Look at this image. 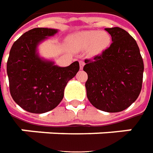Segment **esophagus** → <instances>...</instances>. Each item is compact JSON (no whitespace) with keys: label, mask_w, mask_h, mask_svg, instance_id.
Listing matches in <instances>:
<instances>
[{"label":"esophagus","mask_w":153,"mask_h":153,"mask_svg":"<svg viewBox=\"0 0 153 153\" xmlns=\"http://www.w3.org/2000/svg\"><path fill=\"white\" fill-rule=\"evenodd\" d=\"M79 64H80V68H81V69H82V68H83L84 65H85V62L82 61V60H80V61H79Z\"/></svg>","instance_id":"obj_1"}]
</instances>
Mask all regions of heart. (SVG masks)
<instances>
[{"mask_svg": "<svg viewBox=\"0 0 153 153\" xmlns=\"http://www.w3.org/2000/svg\"><path fill=\"white\" fill-rule=\"evenodd\" d=\"M70 43L77 49H87L91 46L93 52L98 53L109 45L110 37L105 32L91 30L71 36Z\"/></svg>", "mask_w": 153, "mask_h": 153, "instance_id": "b5f03b06", "label": "heart"}]
</instances>
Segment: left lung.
Wrapping results in <instances>:
<instances>
[{"mask_svg":"<svg viewBox=\"0 0 153 153\" xmlns=\"http://www.w3.org/2000/svg\"><path fill=\"white\" fill-rule=\"evenodd\" d=\"M110 46L93 59H86L83 71L89 102L105 112L125 110L141 93L144 64L134 38L119 27L105 28Z\"/></svg>","mask_w":153,"mask_h":153,"instance_id":"1","label":"left lung"}]
</instances>
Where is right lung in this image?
Listing matches in <instances>:
<instances>
[{
    "label": "right lung",
    "instance_id": "right-lung-1",
    "mask_svg": "<svg viewBox=\"0 0 153 153\" xmlns=\"http://www.w3.org/2000/svg\"><path fill=\"white\" fill-rule=\"evenodd\" d=\"M57 33L56 29L35 27L12 45L7 63L11 96L27 112H48L61 102L67 82L79 71V62L59 67L41 60L36 54L39 43Z\"/></svg>",
    "mask_w": 153,
    "mask_h": 153
}]
</instances>
